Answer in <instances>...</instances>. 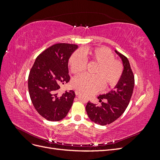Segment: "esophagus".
<instances>
[{
  "mask_svg": "<svg viewBox=\"0 0 160 160\" xmlns=\"http://www.w3.org/2000/svg\"><path fill=\"white\" fill-rule=\"evenodd\" d=\"M75 95H79V94L81 93V92H80L79 91H78V90H76V91H75Z\"/></svg>",
  "mask_w": 160,
  "mask_h": 160,
  "instance_id": "obj_1",
  "label": "esophagus"
}]
</instances>
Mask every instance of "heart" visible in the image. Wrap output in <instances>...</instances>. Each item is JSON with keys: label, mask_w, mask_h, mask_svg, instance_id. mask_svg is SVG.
Wrapping results in <instances>:
<instances>
[{"label": "heart", "mask_w": 160, "mask_h": 160, "mask_svg": "<svg viewBox=\"0 0 160 160\" xmlns=\"http://www.w3.org/2000/svg\"><path fill=\"white\" fill-rule=\"evenodd\" d=\"M113 53L105 47L88 48L72 54L69 61L71 71L79 74L87 66V62H94L98 65L93 71L94 75L83 74L72 81L74 88L85 93L93 94L107 87L115 86L123 73V65L119 61L114 59Z\"/></svg>", "instance_id": "1"}]
</instances>
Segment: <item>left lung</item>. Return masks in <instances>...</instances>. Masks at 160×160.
<instances>
[{"label":"left lung","mask_w":160,"mask_h":160,"mask_svg":"<svg viewBox=\"0 0 160 160\" xmlns=\"http://www.w3.org/2000/svg\"><path fill=\"white\" fill-rule=\"evenodd\" d=\"M115 51L123 62L122 77L114 90L98 98L99 102L104 99L105 102H101L100 106H98L89 101L85 108L89 119L101 125L113 123L124 113L129 103L134 88V75L128 58L116 50Z\"/></svg>","instance_id":"left-lung-1"}]
</instances>
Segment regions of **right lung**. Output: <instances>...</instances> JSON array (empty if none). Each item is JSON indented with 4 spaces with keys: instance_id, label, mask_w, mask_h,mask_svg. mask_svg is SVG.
Instances as JSON below:
<instances>
[{
    "instance_id": "add662e5",
    "label": "right lung",
    "mask_w": 160,
    "mask_h": 160,
    "mask_svg": "<svg viewBox=\"0 0 160 160\" xmlns=\"http://www.w3.org/2000/svg\"><path fill=\"white\" fill-rule=\"evenodd\" d=\"M78 46L67 43L53 45L38 55L28 78V88L32 105L48 121L57 122L68 113L75 97L72 90L58 93L60 86L68 83V61Z\"/></svg>"
}]
</instances>
